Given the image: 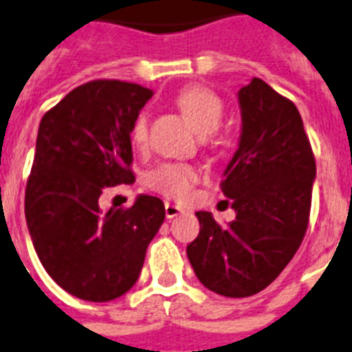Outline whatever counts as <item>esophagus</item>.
<instances>
[{"label":"esophagus","mask_w":352,"mask_h":352,"mask_svg":"<svg viewBox=\"0 0 352 352\" xmlns=\"http://www.w3.org/2000/svg\"><path fill=\"white\" fill-rule=\"evenodd\" d=\"M179 214H183L182 207L174 205V203H165V217H167V219H173V217L179 216Z\"/></svg>","instance_id":"34e87169"}]
</instances>
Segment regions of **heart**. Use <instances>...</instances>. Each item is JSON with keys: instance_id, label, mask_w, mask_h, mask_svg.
I'll return each instance as SVG.
<instances>
[{"instance_id": "1", "label": "heart", "mask_w": 352, "mask_h": 352, "mask_svg": "<svg viewBox=\"0 0 352 352\" xmlns=\"http://www.w3.org/2000/svg\"><path fill=\"white\" fill-rule=\"evenodd\" d=\"M176 106L183 118L199 136H207L219 127L225 115V104L216 93L201 86H190L176 97ZM147 138V120L138 117L131 129V140L142 147ZM199 179V174L188 164H164L153 170L149 185L160 194L173 199H185Z\"/></svg>"}]
</instances>
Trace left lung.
I'll list each match as a JSON object with an SVG mask.
<instances>
[{
  "label": "left lung",
  "mask_w": 352,
  "mask_h": 352,
  "mask_svg": "<svg viewBox=\"0 0 352 352\" xmlns=\"http://www.w3.org/2000/svg\"><path fill=\"white\" fill-rule=\"evenodd\" d=\"M241 135L223 194L235 221L196 212L199 234L187 257L199 283L223 297L263 292L297 254L309 221L315 156L297 106L254 77L237 91Z\"/></svg>",
  "instance_id": "left-lung-1"
}]
</instances>
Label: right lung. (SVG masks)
<instances>
[{
  "instance_id": "add662e5",
  "label": "right lung",
  "mask_w": 352,
  "mask_h": 352,
  "mask_svg": "<svg viewBox=\"0 0 352 352\" xmlns=\"http://www.w3.org/2000/svg\"><path fill=\"white\" fill-rule=\"evenodd\" d=\"M153 91L91 80L39 124L25 216L41 264L65 292L89 302L122 297L138 280L145 250L165 219L164 201L140 194L102 210L104 188L131 185V129Z\"/></svg>"
}]
</instances>
